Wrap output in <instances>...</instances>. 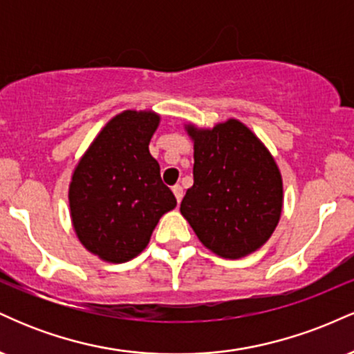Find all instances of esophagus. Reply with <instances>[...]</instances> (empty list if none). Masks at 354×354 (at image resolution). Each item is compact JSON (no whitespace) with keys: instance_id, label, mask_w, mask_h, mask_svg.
I'll return each instance as SVG.
<instances>
[{"instance_id":"obj_1","label":"esophagus","mask_w":354,"mask_h":354,"mask_svg":"<svg viewBox=\"0 0 354 354\" xmlns=\"http://www.w3.org/2000/svg\"><path fill=\"white\" fill-rule=\"evenodd\" d=\"M171 189H173V194H174V198H176V201L180 203V201H181V198H183V188H181L180 185H174Z\"/></svg>"}]
</instances>
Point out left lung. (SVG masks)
<instances>
[{
  "label": "left lung",
  "instance_id": "8db88e82",
  "mask_svg": "<svg viewBox=\"0 0 354 354\" xmlns=\"http://www.w3.org/2000/svg\"><path fill=\"white\" fill-rule=\"evenodd\" d=\"M194 143L193 186L181 214L208 250L238 259L270 239L283 209V180L258 136L231 120L211 129L185 126Z\"/></svg>",
  "mask_w": 354,
  "mask_h": 354
}]
</instances>
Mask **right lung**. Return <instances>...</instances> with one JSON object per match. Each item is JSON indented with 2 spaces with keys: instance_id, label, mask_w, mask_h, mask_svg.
Wrapping results in <instances>:
<instances>
[{
  "instance_id": "add662e5",
  "label": "right lung",
  "mask_w": 354,
  "mask_h": 354,
  "mask_svg": "<svg viewBox=\"0 0 354 354\" xmlns=\"http://www.w3.org/2000/svg\"><path fill=\"white\" fill-rule=\"evenodd\" d=\"M160 120L154 111L135 109L111 118L73 171V228L103 261L124 263L140 254L160 218L176 206L148 148Z\"/></svg>"
}]
</instances>
